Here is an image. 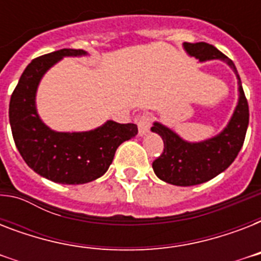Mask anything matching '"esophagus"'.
Here are the masks:
<instances>
[{
  "label": "esophagus",
  "instance_id": "34e87169",
  "mask_svg": "<svg viewBox=\"0 0 261 261\" xmlns=\"http://www.w3.org/2000/svg\"><path fill=\"white\" fill-rule=\"evenodd\" d=\"M151 119L149 114H143L141 118L138 119V133L141 137L146 135L150 130V124H151Z\"/></svg>",
  "mask_w": 261,
  "mask_h": 261
}]
</instances>
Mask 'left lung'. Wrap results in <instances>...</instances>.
Masks as SVG:
<instances>
[{
  "label": "left lung",
  "mask_w": 261,
  "mask_h": 261,
  "mask_svg": "<svg viewBox=\"0 0 261 261\" xmlns=\"http://www.w3.org/2000/svg\"><path fill=\"white\" fill-rule=\"evenodd\" d=\"M184 50L199 62L221 59L234 71L239 84V101L230 120L219 134L200 142L182 139L169 127L154 122L151 131L164 141V151L153 163L155 176L173 186L190 187L206 182L230 167L243 147L248 123L249 108L244 94L241 79L231 59L208 43H182Z\"/></svg>",
  "instance_id": "left-lung-1"
}]
</instances>
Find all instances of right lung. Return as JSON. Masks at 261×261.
Segmentation results:
<instances>
[{
    "label": "right lung",
    "instance_id": "1",
    "mask_svg": "<svg viewBox=\"0 0 261 261\" xmlns=\"http://www.w3.org/2000/svg\"><path fill=\"white\" fill-rule=\"evenodd\" d=\"M87 51L63 48L34 59L25 67L9 102L14 143L27 165L42 177L59 184H85L101 177L120 143L134 138V123L107 120L89 131L62 133L43 123L36 110L40 80L65 57H85Z\"/></svg>",
    "mask_w": 261,
    "mask_h": 261
}]
</instances>
